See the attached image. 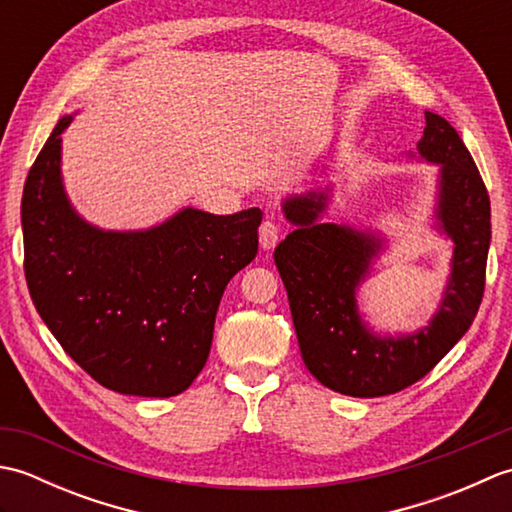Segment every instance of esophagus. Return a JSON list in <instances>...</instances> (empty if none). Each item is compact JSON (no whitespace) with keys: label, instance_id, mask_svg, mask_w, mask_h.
Returning <instances> with one entry per match:
<instances>
[{"label":"esophagus","instance_id":"esophagus-1","mask_svg":"<svg viewBox=\"0 0 512 512\" xmlns=\"http://www.w3.org/2000/svg\"><path fill=\"white\" fill-rule=\"evenodd\" d=\"M281 239V226L273 220H264L259 226V246L264 250H273Z\"/></svg>","mask_w":512,"mask_h":512}]
</instances>
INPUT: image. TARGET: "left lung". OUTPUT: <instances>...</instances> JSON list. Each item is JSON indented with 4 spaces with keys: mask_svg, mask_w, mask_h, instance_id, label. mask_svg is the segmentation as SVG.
<instances>
[{
    "mask_svg": "<svg viewBox=\"0 0 512 512\" xmlns=\"http://www.w3.org/2000/svg\"><path fill=\"white\" fill-rule=\"evenodd\" d=\"M418 143L424 160L440 165L438 220L453 239V273L436 317L416 334L378 339L356 312V288L380 239L347 226L319 224L325 193L284 204L297 224L275 248L303 363L321 385L354 398L396 394L436 367L471 328L484 297L491 244V200L469 149L449 121L424 112Z\"/></svg>",
    "mask_w": 512,
    "mask_h": 512,
    "instance_id": "8db88e82",
    "label": "left lung"
}]
</instances>
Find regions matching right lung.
<instances>
[{
    "instance_id": "add662e5",
    "label": "right lung",
    "mask_w": 512,
    "mask_h": 512,
    "mask_svg": "<svg viewBox=\"0 0 512 512\" xmlns=\"http://www.w3.org/2000/svg\"><path fill=\"white\" fill-rule=\"evenodd\" d=\"M63 116L30 167L21 198L32 303L96 383L145 398L187 389L209 358L228 281L257 255L262 211L184 209L140 233L85 224L61 184Z\"/></svg>"
}]
</instances>
